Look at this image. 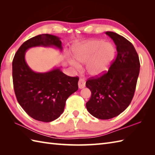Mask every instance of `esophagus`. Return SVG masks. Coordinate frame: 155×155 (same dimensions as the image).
<instances>
[{
	"label": "esophagus",
	"instance_id": "esophagus-1",
	"mask_svg": "<svg viewBox=\"0 0 155 155\" xmlns=\"http://www.w3.org/2000/svg\"><path fill=\"white\" fill-rule=\"evenodd\" d=\"M85 84H86V82L83 78H80L79 81H78V88L80 89H82L85 87Z\"/></svg>",
	"mask_w": 155,
	"mask_h": 155
}]
</instances>
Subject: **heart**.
<instances>
[{"mask_svg": "<svg viewBox=\"0 0 155 155\" xmlns=\"http://www.w3.org/2000/svg\"><path fill=\"white\" fill-rule=\"evenodd\" d=\"M73 57L80 63L86 64V71L92 77H99L109 71L116 56L113 44L98 39H91L79 43L73 48ZM71 64L79 68L77 62L71 61Z\"/></svg>", "mask_w": 155, "mask_h": 155, "instance_id": "1", "label": "heart"}]
</instances>
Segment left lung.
<instances>
[{
	"mask_svg": "<svg viewBox=\"0 0 155 155\" xmlns=\"http://www.w3.org/2000/svg\"><path fill=\"white\" fill-rule=\"evenodd\" d=\"M106 35L116 45L117 57L107 73L86 83L91 91L87 109L103 120L118 116L129 106L140 72L139 58L133 44L115 32L107 31Z\"/></svg>",
	"mask_w": 155,
	"mask_h": 155,
	"instance_id": "left-lung-1",
	"label": "left lung"
}]
</instances>
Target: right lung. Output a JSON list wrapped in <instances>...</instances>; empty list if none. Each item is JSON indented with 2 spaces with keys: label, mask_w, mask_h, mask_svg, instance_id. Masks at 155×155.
<instances>
[{
  "label": "right lung",
  "mask_w": 155,
  "mask_h": 155,
  "mask_svg": "<svg viewBox=\"0 0 155 155\" xmlns=\"http://www.w3.org/2000/svg\"><path fill=\"white\" fill-rule=\"evenodd\" d=\"M36 47L62 50L57 36L42 34L28 39L16 52L12 61V80L19 104L29 116L42 122H51L63 113L66 101L78 88V78L64 74L61 67L46 72H37L28 67L25 53Z\"/></svg>",
  "instance_id": "right-lung-1"
}]
</instances>
